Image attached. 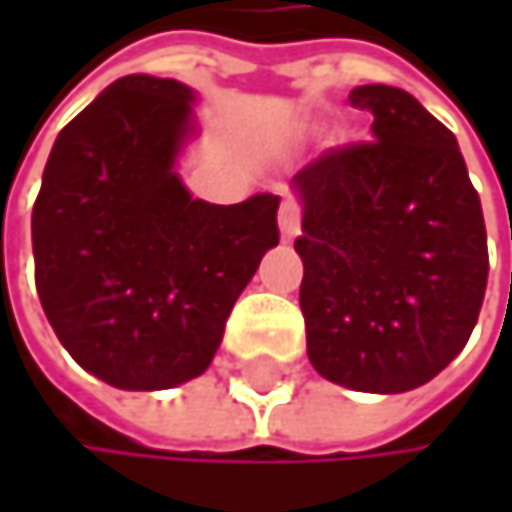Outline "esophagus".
Returning a JSON list of instances; mask_svg holds the SVG:
<instances>
[{
  "label": "esophagus",
  "mask_w": 512,
  "mask_h": 512,
  "mask_svg": "<svg viewBox=\"0 0 512 512\" xmlns=\"http://www.w3.org/2000/svg\"><path fill=\"white\" fill-rule=\"evenodd\" d=\"M278 228L284 240H293L302 228V207L293 195H284L281 207H278Z\"/></svg>",
  "instance_id": "1"
}]
</instances>
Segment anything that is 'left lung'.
Instances as JSON below:
<instances>
[{
	"mask_svg": "<svg viewBox=\"0 0 512 512\" xmlns=\"http://www.w3.org/2000/svg\"><path fill=\"white\" fill-rule=\"evenodd\" d=\"M350 103L373 115V139L293 177L308 358L344 388L400 394L465 347L486 293V225L454 133L412 94L361 85Z\"/></svg>",
	"mask_w": 512,
	"mask_h": 512,
	"instance_id": "obj_1",
	"label": "left lung"
}]
</instances>
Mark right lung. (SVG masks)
Returning a JSON list of instances; mask_svg holds the SVG:
<instances>
[{
    "label": "right lung",
    "instance_id": "1",
    "mask_svg": "<svg viewBox=\"0 0 512 512\" xmlns=\"http://www.w3.org/2000/svg\"><path fill=\"white\" fill-rule=\"evenodd\" d=\"M192 91L124 76L55 139L32 210L35 287L64 350L127 391L195 379L260 257L278 195L192 198L174 174Z\"/></svg>",
    "mask_w": 512,
    "mask_h": 512
}]
</instances>
